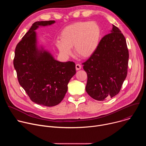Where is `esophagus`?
Instances as JSON below:
<instances>
[{
    "label": "esophagus",
    "mask_w": 146,
    "mask_h": 146,
    "mask_svg": "<svg viewBox=\"0 0 146 146\" xmlns=\"http://www.w3.org/2000/svg\"><path fill=\"white\" fill-rule=\"evenodd\" d=\"M76 69L77 70H79L81 69V65L80 64H76Z\"/></svg>",
    "instance_id": "34e87169"
}]
</instances>
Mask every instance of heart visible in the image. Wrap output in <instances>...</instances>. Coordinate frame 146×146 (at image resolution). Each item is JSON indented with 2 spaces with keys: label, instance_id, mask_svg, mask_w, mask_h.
Masks as SVG:
<instances>
[{
  "label": "heart",
  "instance_id": "heart-1",
  "mask_svg": "<svg viewBox=\"0 0 146 146\" xmlns=\"http://www.w3.org/2000/svg\"><path fill=\"white\" fill-rule=\"evenodd\" d=\"M102 30L95 22H77L66 27L60 34V40L56 41L60 54L65 58L70 56L72 48L76 54L88 58L97 50L101 40Z\"/></svg>",
  "mask_w": 146,
  "mask_h": 146
}]
</instances>
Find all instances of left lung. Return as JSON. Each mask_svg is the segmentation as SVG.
Returning <instances> with one entry per match:
<instances>
[{"instance_id": "left-lung-1", "label": "left lung", "mask_w": 146, "mask_h": 146, "mask_svg": "<svg viewBox=\"0 0 146 146\" xmlns=\"http://www.w3.org/2000/svg\"><path fill=\"white\" fill-rule=\"evenodd\" d=\"M110 32L101 39L94 54L82 64L88 77L86 92L99 101L117 95L127 76L129 52L125 38L114 25Z\"/></svg>"}]
</instances>
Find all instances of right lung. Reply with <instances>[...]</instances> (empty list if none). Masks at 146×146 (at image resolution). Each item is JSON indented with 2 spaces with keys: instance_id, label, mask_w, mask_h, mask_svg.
I'll use <instances>...</instances> for the list:
<instances>
[{
  "instance_id": "obj_1",
  "label": "right lung",
  "mask_w": 146,
  "mask_h": 146,
  "mask_svg": "<svg viewBox=\"0 0 146 146\" xmlns=\"http://www.w3.org/2000/svg\"><path fill=\"white\" fill-rule=\"evenodd\" d=\"M55 21H37L16 46L14 66L18 82L31 100L40 105L56 106L64 99L68 84L76 74L73 62H62L38 45L36 30Z\"/></svg>"
}]
</instances>
